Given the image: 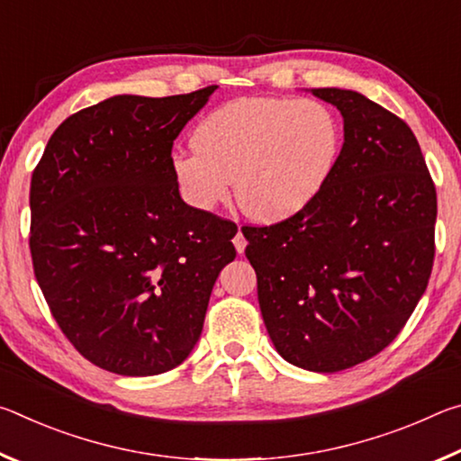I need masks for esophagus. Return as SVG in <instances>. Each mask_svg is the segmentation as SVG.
I'll return each instance as SVG.
<instances>
[{
  "label": "esophagus",
  "mask_w": 461,
  "mask_h": 461,
  "mask_svg": "<svg viewBox=\"0 0 461 461\" xmlns=\"http://www.w3.org/2000/svg\"><path fill=\"white\" fill-rule=\"evenodd\" d=\"M233 246H236V252H238V254H244V249H246V246H248L244 233H241V231L236 233V238H233Z\"/></svg>",
  "instance_id": "esophagus-1"
}]
</instances>
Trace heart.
Masks as SVG:
<instances>
[{"mask_svg":"<svg viewBox=\"0 0 461 461\" xmlns=\"http://www.w3.org/2000/svg\"><path fill=\"white\" fill-rule=\"evenodd\" d=\"M343 128L317 99L241 97L213 109L173 158L186 203L209 212L233 191L258 221H283L317 199L338 167Z\"/></svg>","mask_w":461,"mask_h":461,"instance_id":"b5f03b06","label":"heart"}]
</instances>
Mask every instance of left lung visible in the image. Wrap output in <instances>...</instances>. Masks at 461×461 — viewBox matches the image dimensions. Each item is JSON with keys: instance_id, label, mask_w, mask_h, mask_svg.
Returning a JSON list of instances; mask_svg holds the SVG:
<instances>
[{"instance_id": "1", "label": "left lung", "mask_w": 461, "mask_h": 461, "mask_svg": "<svg viewBox=\"0 0 461 461\" xmlns=\"http://www.w3.org/2000/svg\"><path fill=\"white\" fill-rule=\"evenodd\" d=\"M311 93L343 118L338 167L303 212L241 233L276 352L327 374L380 354L409 321L433 268L437 194L401 118L357 91Z\"/></svg>"}]
</instances>
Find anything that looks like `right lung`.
<instances>
[{"label":"right lung","instance_id":"add662e5","mask_svg":"<svg viewBox=\"0 0 461 461\" xmlns=\"http://www.w3.org/2000/svg\"><path fill=\"white\" fill-rule=\"evenodd\" d=\"M217 87L115 95L54 130L30 186L34 275L83 357L154 376L193 352L238 228L181 199L173 142Z\"/></svg>","mask_w":461,"mask_h":461}]
</instances>
